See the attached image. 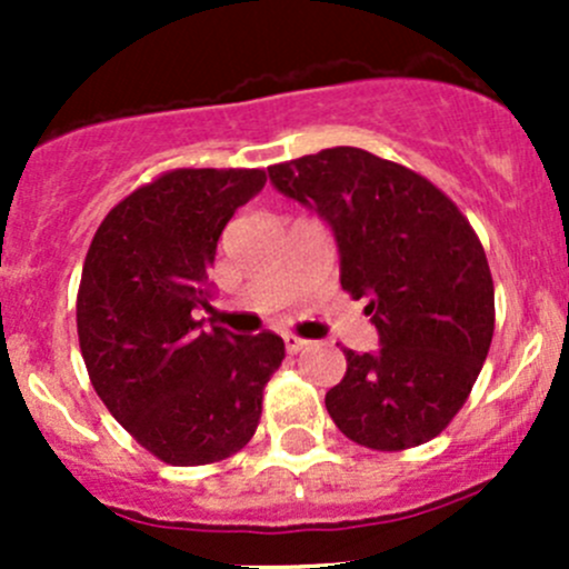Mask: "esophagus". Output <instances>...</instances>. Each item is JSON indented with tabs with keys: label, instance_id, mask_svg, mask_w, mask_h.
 Listing matches in <instances>:
<instances>
[{
	"label": "esophagus",
	"instance_id": "obj_1",
	"mask_svg": "<svg viewBox=\"0 0 569 569\" xmlns=\"http://www.w3.org/2000/svg\"><path fill=\"white\" fill-rule=\"evenodd\" d=\"M283 341H286V352H289V355L302 352V349L311 343V341H306V338H300V336H283Z\"/></svg>",
	"mask_w": 569,
	"mask_h": 569
}]
</instances>
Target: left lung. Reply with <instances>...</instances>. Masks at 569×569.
I'll return each mask as SVG.
<instances>
[{
    "mask_svg": "<svg viewBox=\"0 0 569 569\" xmlns=\"http://www.w3.org/2000/svg\"><path fill=\"white\" fill-rule=\"evenodd\" d=\"M269 178L330 222L341 289L369 300L380 332L375 355L343 347L347 375L325 396L336 427L375 451L438 438L496 330V286L468 217L429 178L352 146L272 164Z\"/></svg>",
    "mask_w": 569,
    "mask_h": 569,
    "instance_id": "1",
    "label": "left lung"
}]
</instances>
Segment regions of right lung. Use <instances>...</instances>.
Segmentation results:
<instances>
[{
    "instance_id": "obj_1",
    "label": "right lung",
    "mask_w": 569,
    "mask_h": 569,
    "mask_svg": "<svg viewBox=\"0 0 569 569\" xmlns=\"http://www.w3.org/2000/svg\"><path fill=\"white\" fill-rule=\"evenodd\" d=\"M267 170L178 168L101 220L77 295V332L96 393L157 460L192 468L237 455L261 421L283 338L200 330L209 267Z\"/></svg>"
}]
</instances>
